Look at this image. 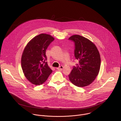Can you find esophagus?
Listing matches in <instances>:
<instances>
[{
  "mask_svg": "<svg viewBox=\"0 0 121 121\" xmlns=\"http://www.w3.org/2000/svg\"><path fill=\"white\" fill-rule=\"evenodd\" d=\"M63 69V67L62 66H60L59 68H57L56 69H58V70H62V69Z\"/></svg>",
  "mask_w": 121,
  "mask_h": 121,
  "instance_id": "1",
  "label": "esophagus"
}]
</instances>
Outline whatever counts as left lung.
I'll return each mask as SVG.
<instances>
[{
  "label": "left lung",
  "instance_id": "8db88e82",
  "mask_svg": "<svg viewBox=\"0 0 121 121\" xmlns=\"http://www.w3.org/2000/svg\"><path fill=\"white\" fill-rule=\"evenodd\" d=\"M69 39L74 43V56L79 60V64L73 67L69 75V80L76 86H88L99 73L101 65L99 52L92 41L83 36L74 35Z\"/></svg>",
  "mask_w": 121,
  "mask_h": 121
}]
</instances>
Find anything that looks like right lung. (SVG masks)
<instances>
[{
  "label": "right lung",
  "instance_id": "add662e5",
  "mask_svg": "<svg viewBox=\"0 0 121 121\" xmlns=\"http://www.w3.org/2000/svg\"><path fill=\"white\" fill-rule=\"evenodd\" d=\"M54 39L50 35H38L27 43L23 52L21 61L23 72L34 85L43 84L52 73L47 61L46 51Z\"/></svg>",
  "mask_w": 121,
  "mask_h": 121
}]
</instances>
